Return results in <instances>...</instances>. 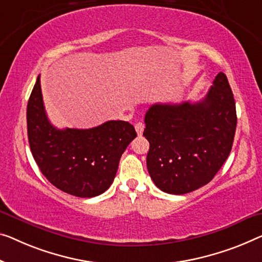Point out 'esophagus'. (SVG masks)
<instances>
[{
    "mask_svg": "<svg viewBox=\"0 0 262 262\" xmlns=\"http://www.w3.org/2000/svg\"><path fill=\"white\" fill-rule=\"evenodd\" d=\"M144 129V123L143 122H136L135 123V130L138 133V135H142Z\"/></svg>",
    "mask_w": 262,
    "mask_h": 262,
    "instance_id": "esophagus-1",
    "label": "esophagus"
}]
</instances>
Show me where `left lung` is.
Here are the masks:
<instances>
[{
	"label": "left lung",
	"mask_w": 262,
	"mask_h": 262,
	"mask_svg": "<svg viewBox=\"0 0 262 262\" xmlns=\"http://www.w3.org/2000/svg\"><path fill=\"white\" fill-rule=\"evenodd\" d=\"M147 168L162 192L186 194L205 186L227 160L236 129L235 101L219 73L199 102L153 104L144 116Z\"/></svg>",
	"instance_id": "1"
}]
</instances>
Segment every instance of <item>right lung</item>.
<instances>
[{"label": "right lung", "mask_w": 262, "mask_h": 262, "mask_svg": "<svg viewBox=\"0 0 262 262\" xmlns=\"http://www.w3.org/2000/svg\"><path fill=\"white\" fill-rule=\"evenodd\" d=\"M31 154L50 183L62 192L93 198L111 187L121 155L136 138L126 121H107L89 129H58L47 118L37 76L27 106Z\"/></svg>", "instance_id": "1"}]
</instances>
